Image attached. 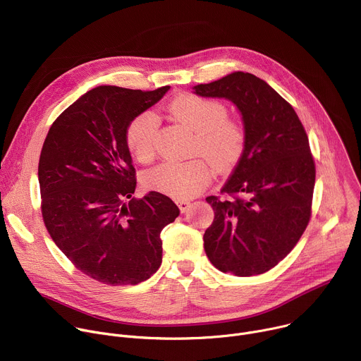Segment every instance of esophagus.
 Masks as SVG:
<instances>
[{
  "instance_id": "1",
  "label": "esophagus",
  "mask_w": 361,
  "mask_h": 361,
  "mask_svg": "<svg viewBox=\"0 0 361 361\" xmlns=\"http://www.w3.org/2000/svg\"><path fill=\"white\" fill-rule=\"evenodd\" d=\"M177 205H178V209H180L181 213H185V212L190 210L191 202H190V201H185V200H181V201H177Z\"/></svg>"
}]
</instances>
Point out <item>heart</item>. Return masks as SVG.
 <instances>
[{"label": "heart", "instance_id": "b5f03b06", "mask_svg": "<svg viewBox=\"0 0 361 361\" xmlns=\"http://www.w3.org/2000/svg\"><path fill=\"white\" fill-rule=\"evenodd\" d=\"M170 113L195 133L194 149L219 169L234 164L244 145L243 128L227 120V109L219 101L195 95L176 98ZM159 120L151 111L138 114L127 127L126 142L138 161H148L156 152ZM212 180V170L204 161L163 163L144 176L147 188L176 200H187L200 194Z\"/></svg>", "mask_w": 361, "mask_h": 361}]
</instances>
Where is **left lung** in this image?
<instances>
[{"label":"left lung","instance_id":"obj_1","mask_svg":"<svg viewBox=\"0 0 361 361\" xmlns=\"http://www.w3.org/2000/svg\"><path fill=\"white\" fill-rule=\"evenodd\" d=\"M192 92L231 101L244 126L243 152L221 188L231 198H205L214 210L205 254L223 273L263 274L293 250L310 220L316 167L307 134L288 102L250 73L234 71Z\"/></svg>","mask_w":361,"mask_h":361}]
</instances>
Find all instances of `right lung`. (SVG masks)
I'll use <instances>...</instances> for the list:
<instances>
[{"mask_svg": "<svg viewBox=\"0 0 361 361\" xmlns=\"http://www.w3.org/2000/svg\"><path fill=\"white\" fill-rule=\"evenodd\" d=\"M169 90L95 87L61 113L44 141L38 181L45 227L71 263L99 283L149 279L161 264L160 233L180 214L161 192L133 197L126 142L128 124Z\"/></svg>", "mask_w": 361, "mask_h": 361, "instance_id": "right-lung-1", "label": "right lung"}]
</instances>
